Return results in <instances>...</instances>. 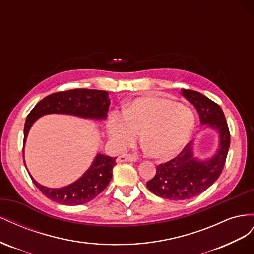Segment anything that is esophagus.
<instances>
[{
  "mask_svg": "<svg viewBox=\"0 0 254 254\" xmlns=\"http://www.w3.org/2000/svg\"><path fill=\"white\" fill-rule=\"evenodd\" d=\"M137 158L134 155H130V153H124L118 158V162H134Z\"/></svg>",
  "mask_w": 254,
  "mask_h": 254,
  "instance_id": "obj_1",
  "label": "esophagus"
}]
</instances>
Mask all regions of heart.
<instances>
[{"label": "heart", "mask_w": 254, "mask_h": 254, "mask_svg": "<svg viewBox=\"0 0 254 254\" xmlns=\"http://www.w3.org/2000/svg\"><path fill=\"white\" fill-rule=\"evenodd\" d=\"M195 126L194 113L172 99L145 96L128 104L124 112L114 111L107 130L119 148H125L143 136L151 156L171 158L186 145Z\"/></svg>", "instance_id": "heart-1"}]
</instances>
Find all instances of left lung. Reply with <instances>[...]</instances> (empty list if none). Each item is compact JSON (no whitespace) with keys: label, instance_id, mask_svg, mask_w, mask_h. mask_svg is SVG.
I'll return each mask as SVG.
<instances>
[{"label":"left lung","instance_id":"obj_1","mask_svg":"<svg viewBox=\"0 0 254 254\" xmlns=\"http://www.w3.org/2000/svg\"><path fill=\"white\" fill-rule=\"evenodd\" d=\"M182 94L196 107L201 124L218 130L220 147L211 160L201 162L193 157L189 143L178 156L157 166L155 177L146 184L151 193L170 200H186L209 189L224 170L230 147L228 123L220 106L194 90L182 89Z\"/></svg>","mask_w":254,"mask_h":254}]
</instances>
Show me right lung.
<instances>
[{
  "label": "right lung",
  "mask_w": 254,
  "mask_h": 254,
  "mask_svg": "<svg viewBox=\"0 0 254 254\" xmlns=\"http://www.w3.org/2000/svg\"><path fill=\"white\" fill-rule=\"evenodd\" d=\"M108 94V92L102 90L73 89L56 92L44 97L27 115L23 148L33 123L43 114L64 113L89 119H106L110 105ZM115 160L117 158L98 153L94 162L80 179L61 189L45 188L34 180L33 177L30 178L41 193L53 201L65 205L83 204L94 199L108 186L112 178V168L117 164Z\"/></svg>",
  "instance_id": "obj_1"
}]
</instances>
